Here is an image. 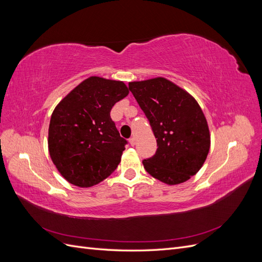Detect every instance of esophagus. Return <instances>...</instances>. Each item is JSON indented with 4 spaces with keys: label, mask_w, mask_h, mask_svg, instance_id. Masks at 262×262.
<instances>
[{
    "label": "esophagus",
    "mask_w": 262,
    "mask_h": 262,
    "mask_svg": "<svg viewBox=\"0 0 262 262\" xmlns=\"http://www.w3.org/2000/svg\"><path fill=\"white\" fill-rule=\"evenodd\" d=\"M129 142H130V145H131V146L136 145V139H134V138H130Z\"/></svg>",
    "instance_id": "34e87169"
}]
</instances>
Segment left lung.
<instances>
[{
	"instance_id": "obj_1",
	"label": "left lung",
	"mask_w": 262,
	"mask_h": 262,
	"mask_svg": "<svg viewBox=\"0 0 262 262\" xmlns=\"http://www.w3.org/2000/svg\"><path fill=\"white\" fill-rule=\"evenodd\" d=\"M156 139L145 170L167 185L187 181L200 170L210 149L207 119L195 99L163 77L129 83Z\"/></svg>"
}]
</instances>
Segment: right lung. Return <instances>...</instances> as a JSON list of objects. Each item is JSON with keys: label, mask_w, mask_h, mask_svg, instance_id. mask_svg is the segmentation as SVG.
I'll return each instance as SVG.
<instances>
[{"label": "right lung", "mask_w": 262, "mask_h": 262, "mask_svg": "<svg viewBox=\"0 0 262 262\" xmlns=\"http://www.w3.org/2000/svg\"><path fill=\"white\" fill-rule=\"evenodd\" d=\"M128 94L123 82L92 76L55 107L49 125V153L70 184L92 187L117 168L128 141L120 137L110 112Z\"/></svg>", "instance_id": "obj_1"}]
</instances>
